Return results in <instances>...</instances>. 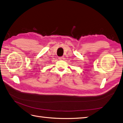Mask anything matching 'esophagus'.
<instances>
[{"label": "esophagus", "mask_w": 123, "mask_h": 123, "mask_svg": "<svg viewBox=\"0 0 123 123\" xmlns=\"http://www.w3.org/2000/svg\"><path fill=\"white\" fill-rule=\"evenodd\" d=\"M59 59L61 60H63L64 59V56H60V57H59Z\"/></svg>", "instance_id": "1"}]
</instances>
